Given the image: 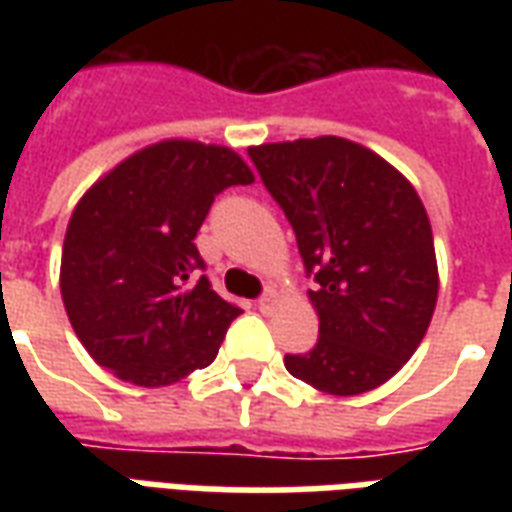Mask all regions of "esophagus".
<instances>
[{
    "label": "esophagus",
    "mask_w": 512,
    "mask_h": 512,
    "mask_svg": "<svg viewBox=\"0 0 512 512\" xmlns=\"http://www.w3.org/2000/svg\"><path fill=\"white\" fill-rule=\"evenodd\" d=\"M277 290L274 288H268L266 293H263V296H260V299H257V307H260V312H268L271 310V307H274V304H277Z\"/></svg>",
    "instance_id": "esophagus-1"
}]
</instances>
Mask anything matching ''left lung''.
I'll list each match as a JSON object with an SVG mask.
<instances>
[{
	"label": "left lung",
	"instance_id": "left-lung-1",
	"mask_svg": "<svg viewBox=\"0 0 512 512\" xmlns=\"http://www.w3.org/2000/svg\"><path fill=\"white\" fill-rule=\"evenodd\" d=\"M249 158L318 282V343L285 356L288 373L329 395L376 389L411 359L436 310L425 205L392 164L343 136L249 147Z\"/></svg>",
	"mask_w": 512,
	"mask_h": 512
}]
</instances>
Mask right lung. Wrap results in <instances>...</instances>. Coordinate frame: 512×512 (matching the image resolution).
Listing matches in <instances>:
<instances>
[{
    "label": "right lung",
    "instance_id": "1",
    "mask_svg": "<svg viewBox=\"0 0 512 512\" xmlns=\"http://www.w3.org/2000/svg\"><path fill=\"white\" fill-rule=\"evenodd\" d=\"M235 150L167 139L120 161L73 208L60 290L95 362L136 386L208 367L241 310L205 274L197 230L216 194L249 186Z\"/></svg>",
    "mask_w": 512,
    "mask_h": 512
}]
</instances>
